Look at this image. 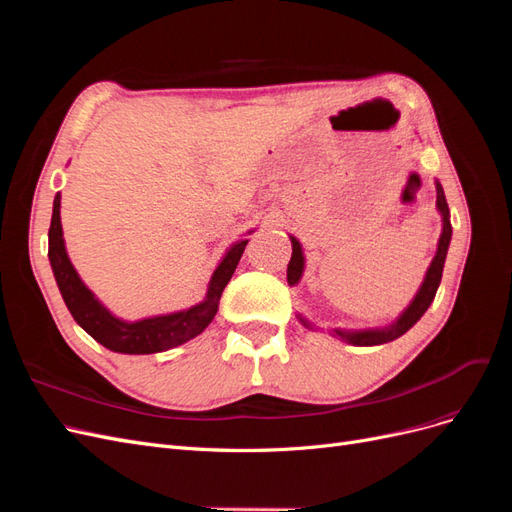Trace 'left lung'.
Masks as SVG:
<instances>
[{
	"label": "left lung",
	"mask_w": 512,
	"mask_h": 512,
	"mask_svg": "<svg viewBox=\"0 0 512 512\" xmlns=\"http://www.w3.org/2000/svg\"><path fill=\"white\" fill-rule=\"evenodd\" d=\"M436 209L442 218V232H440V239H438V247H436V256H433L431 265L427 267V273L423 277L421 286H418L416 294L412 297V301L406 305L404 312H401L393 322L384 324V327H369V329H331L335 337L342 339L346 344L352 346H380L386 342H393V339L401 337L406 331H410L414 324L421 320V316L427 312V307L431 305L433 297H436L440 280H442V271H444V260H446V252H448V245H451V237H453V226H451V211H448L446 205V196L440 181L436 179ZM290 243H292V256L288 262V284L290 286H297L303 277L305 271V254H303V245L301 241L288 235ZM299 322L303 324L305 329L309 331H318L320 327L312 320H307L303 314H297Z\"/></svg>",
	"instance_id": "1"
}]
</instances>
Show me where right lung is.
Segmentation results:
<instances>
[{"mask_svg": "<svg viewBox=\"0 0 512 512\" xmlns=\"http://www.w3.org/2000/svg\"><path fill=\"white\" fill-rule=\"evenodd\" d=\"M252 232L254 228L247 230L245 235H241V239L226 247L218 267L211 273L203 301L185 309H177V312L145 316L138 320L115 316L87 288L79 271L74 269L66 250L64 228H61V192H57L53 200V218L49 228V260L61 299H64L72 318L85 333H89L104 348L119 354H156L190 342V339H194L209 327L215 314H218L222 292L239 265L247 241H250L245 237L252 235Z\"/></svg>", "mask_w": 512, "mask_h": 512, "instance_id": "obj_1", "label": "right lung"}]
</instances>
